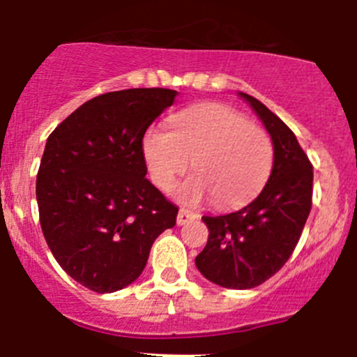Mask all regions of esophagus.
<instances>
[{
	"label": "esophagus",
	"instance_id": "34e87169",
	"mask_svg": "<svg viewBox=\"0 0 357 357\" xmlns=\"http://www.w3.org/2000/svg\"><path fill=\"white\" fill-rule=\"evenodd\" d=\"M195 218H197V214H195L193 211L182 207V209L178 211V216H176V223H178V225H185V223H189L191 220H195Z\"/></svg>",
	"mask_w": 357,
	"mask_h": 357
}]
</instances>
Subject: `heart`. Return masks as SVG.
<instances>
[{"instance_id": "heart-1", "label": "heart", "mask_w": 357, "mask_h": 357, "mask_svg": "<svg viewBox=\"0 0 357 357\" xmlns=\"http://www.w3.org/2000/svg\"><path fill=\"white\" fill-rule=\"evenodd\" d=\"M143 155L151 181L168 191L193 160L197 175L176 189L184 202L214 198L223 209L259 193L273 166V144L263 127L223 103H198L172 118V132L148 128Z\"/></svg>"}]
</instances>
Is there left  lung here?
<instances>
[{
    "label": "left lung",
    "instance_id": "left-lung-1",
    "mask_svg": "<svg viewBox=\"0 0 357 357\" xmlns=\"http://www.w3.org/2000/svg\"><path fill=\"white\" fill-rule=\"evenodd\" d=\"M273 143V168L259 197L243 209L204 216L209 229L197 268L223 288L250 289L284 266L301 239L313 204V164L291 128L264 103L241 93Z\"/></svg>",
    "mask_w": 357,
    "mask_h": 357
}]
</instances>
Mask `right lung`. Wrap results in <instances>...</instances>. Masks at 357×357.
Instances as JSON below:
<instances>
[{"instance_id":"right-lung-1","label":"right lung","mask_w":357,"mask_h":357,"mask_svg":"<svg viewBox=\"0 0 357 357\" xmlns=\"http://www.w3.org/2000/svg\"><path fill=\"white\" fill-rule=\"evenodd\" d=\"M176 91L125 89L78 107L50 134L37 173L40 229L56 263L96 293L132 284L178 207L148 181L143 137Z\"/></svg>"}]
</instances>
